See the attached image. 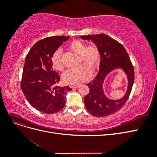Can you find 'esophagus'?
<instances>
[{
    "mask_svg": "<svg viewBox=\"0 0 157 157\" xmlns=\"http://www.w3.org/2000/svg\"><path fill=\"white\" fill-rule=\"evenodd\" d=\"M79 87V85H76V86H71V88H73V89H75V88H77Z\"/></svg>",
    "mask_w": 157,
    "mask_h": 157,
    "instance_id": "1",
    "label": "esophagus"
}]
</instances>
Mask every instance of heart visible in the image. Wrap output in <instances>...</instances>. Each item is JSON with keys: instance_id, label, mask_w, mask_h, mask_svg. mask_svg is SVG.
I'll return each instance as SVG.
<instances>
[{"instance_id": "1", "label": "heart", "mask_w": 157, "mask_h": 157, "mask_svg": "<svg viewBox=\"0 0 157 157\" xmlns=\"http://www.w3.org/2000/svg\"><path fill=\"white\" fill-rule=\"evenodd\" d=\"M68 48L75 54L79 55L80 62L82 61L86 63L92 71L96 69L99 65L100 53L96 45L90 44L86 46L83 42L75 40L68 45ZM52 63L58 71H62L64 69L60 50H57L52 55ZM87 66L86 65H82L78 68L67 71L63 75L64 83L69 85H78L88 79L91 76V71Z\"/></svg>"}]
</instances>
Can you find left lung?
Wrapping results in <instances>:
<instances>
[{
	"label": "left lung",
	"mask_w": 157,
	"mask_h": 157,
	"mask_svg": "<svg viewBox=\"0 0 157 157\" xmlns=\"http://www.w3.org/2000/svg\"><path fill=\"white\" fill-rule=\"evenodd\" d=\"M83 40H91L99 49L100 63L99 72L92 82L88 83L90 92L84 97L87 110L95 117H105L118 111L126 103L134 82V71L124 47L105 34L80 36ZM116 69L124 71L128 80L125 96L121 99L108 98L103 90V82L106 76Z\"/></svg>",
	"instance_id": "left-lung-1"
}]
</instances>
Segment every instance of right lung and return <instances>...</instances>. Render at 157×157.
<instances>
[{
    "instance_id": "1",
    "label": "right lung",
    "mask_w": 157,
    "mask_h": 157,
    "mask_svg": "<svg viewBox=\"0 0 157 157\" xmlns=\"http://www.w3.org/2000/svg\"><path fill=\"white\" fill-rule=\"evenodd\" d=\"M69 38L46 37L38 41L26 56L21 88L30 105L41 113L54 114L61 110L66 94L72 90L69 86H56L60 77L52 63V55Z\"/></svg>"
}]
</instances>
